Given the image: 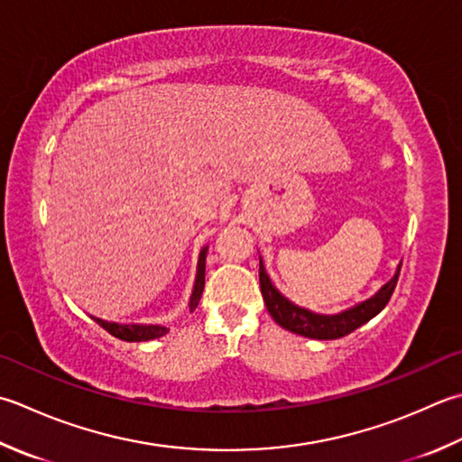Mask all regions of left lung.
<instances>
[{
	"label": "left lung",
	"mask_w": 462,
	"mask_h": 462,
	"mask_svg": "<svg viewBox=\"0 0 462 462\" xmlns=\"http://www.w3.org/2000/svg\"><path fill=\"white\" fill-rule=\"evenodd\" d=\"M401 274V264L396 268V274L388 280V282L378 291L373 298L352 306L348 310H342L338 314H316L306 309H300L294 302L288 300L286 296L276 291L273 280L266 274L264 262L260 258V291L262 298H264V304L270 312V316L280 324V327L291 330L294 334H300L306 338H316V340H334L342 338L366 324L370 319L381 312L384 306L391 300L394 292L396 280Z\"/></svg>",
	"instance_id": "1"
}]
</instances>
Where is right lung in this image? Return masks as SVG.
I'll use <instances>...</instances> for the list:
<instances>
[{
    "label": "right lung",
    "mask_w": 462,
    "mask_h": 462,
    "mask_svg": "<svg viewBox=\"0 0 462 462\" xmlns=\"http://www.w3.org/2000/svg\"><path fill=\"white\" fill-rule=\"evenodd\" d=\"M206 252L208 246L202 248L200 258H198V270H196V280H194V291L192 296H189V312L196 310L198 302H200L202 292H204V276H206ZM92 319L102 327L104 330H107L112 337L125 340V342H142V340H153L164 337L168 332L166 327H160V324H117V322H107L102 319Z\"/></svg>",
    "instance_id": "obj_1"
}]
</instances>
